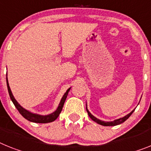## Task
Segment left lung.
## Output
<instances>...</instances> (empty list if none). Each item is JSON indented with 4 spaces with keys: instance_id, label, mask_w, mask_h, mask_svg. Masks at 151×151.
I'll return each mask as SVG.
<instances>
[{
    "instance_id": "1",
    "label": "left lung",
    "mask_w": 151,
    "mask_h": 151,
    "mask_svg": "<svg viewBox=\"0 0 151 151\" xmlns=\"http://www.w3.org/2000/svg\"><path fill=\"white\" fill-rule=\"evenodd\" d=\"M86 110H87V114H88V115H89L90 117H91V118L92 119L93 121H94V122L97 123V124H99L102 125V126H115V125L121 124H122L123 122H124L126 120H127V119L129 118V116L132 114V113L134 111H134H131L130 114H128L126 115V116H124V117H122V118L117 119V120H115V121H111V122H105V121H101V120H99V119L96 118L95 116H93V115L91 114V113L89 112V111L87 110V107H86Z\"/></svg>"
}]
</instances>
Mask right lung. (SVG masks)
I'll use <instances>...</instances> for the list:
<instances>
[{
  "label": "right lung",
  "mask_w": 151,
  "mask_h": 151,
  "mask_svg": "<svg viewBox=\"0 0 151 151\" xmlns=\"http://www.w3.org/2000/svg\"><path fill=\"white\" fill-rule=\"evenodd\" d=\"M7 79V90H8V93L9 95H10V97H11V101L14 103V106L16 107V108L17 109V111H19V113L22 115L25 119H27V121H31V122H35V123H41V124H46V123H50L52 122V121H55L57 118L58 117L59 114H60L62 111V108H63V106H64V104L66 101V98L68 97V92H69L70 89L66 91V93H64V95L62 97L61 101L60 102V104L58 106V109H57L56 111H54V113H52L49 115H45V116H43V115H38V114H32V113L29 112L27 110H25L24 108H23L21 105L17 103V101L15 100V98L14 97L13 94H12V92L11 91V88L9 87V83L8 81H7V78H6Z\"/></svg>",
  "instance_id": "1"
}]
</instances>
